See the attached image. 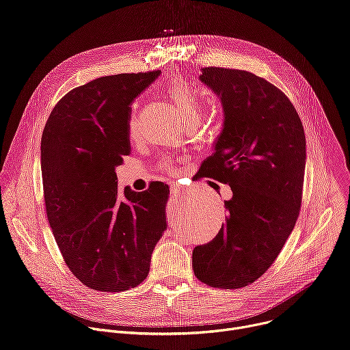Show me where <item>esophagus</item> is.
Masks as SVG:
<instances>
[{
    "label": "esophagus",
    "mask_w": 350,
    "mask_h": 350,
    "mask_svg": "<svg viewBox=\"0 0 350 350\" xmlns=\"http://www.w3.org/2000/svg\"><path fill=\"white\" fill-rule=\"evenodd\" d=\"M172 192H173L174 195H177V196H181V195L185 193L184 188L180 187V185H173V187H172Z\"/></svg>",
    "instance_id": "esophagus-1"
}]
</instances>
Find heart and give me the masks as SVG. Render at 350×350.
<instances>
[{"label": "heart", "mask_w": 350, "mask_h": 350, "mask_svg": "<svg viewBox=\"0 0 350 350\" xmlns=\"http://www.w3.org/2000/svg\"><path fill=\"white\" fill-rule=\"evenodd\" d=\"M167 95L173 101V104L177 108V112L184 123H195L198 118V107L195 96L189 88L188 84H185L181 79H174L167 85ZM129 134L134 137L137 134V119L134 113H131L129 123H127ZM167 169H172L170 165L166 166Z\"/></svg>", "instance_id": "1"}]
</instances>
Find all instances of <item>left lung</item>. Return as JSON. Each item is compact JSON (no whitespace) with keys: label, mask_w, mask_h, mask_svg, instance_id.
Here are the masks:
<instances>
[{"label":"left lung","mask_w":350,"mask_h":350,"mask_svg":"<svg viewBox=\"0 0 350 350\" xmlns=\"http://www.w3.org/2000/svg\"><path fill=\"white\" fill-rule=\"evenodd\" d=\"M220 99L223 127L199 177L231 187L228 217L206 245L195 246L199 281L234 289L256 281L274 263L302 204L306 138L286 95L262 77L204 68L199 76Z\"/></svg>","instance_id":"left-lung-1"}]
</instances>
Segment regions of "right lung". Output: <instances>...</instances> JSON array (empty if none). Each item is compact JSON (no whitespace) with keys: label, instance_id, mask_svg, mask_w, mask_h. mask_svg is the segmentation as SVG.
<instances>
[{"label":"right lung","instance_id":"1","mask_svg":"<svg viewBox=\"0 0 350 350\" xmlns=\"http://www.w3.org/2000/svg\"><path fill=\"white\" fill-rule=\"evenodd\" d=\"M159 70L95 79L69 91L41 137L46 217L65 263L84 285L120 292L141 284L167 228L169 185L118 191L115 169L130 155L134 99Z\"/></svg>","mask_w":350,"mask_h":350}]
</instances>
